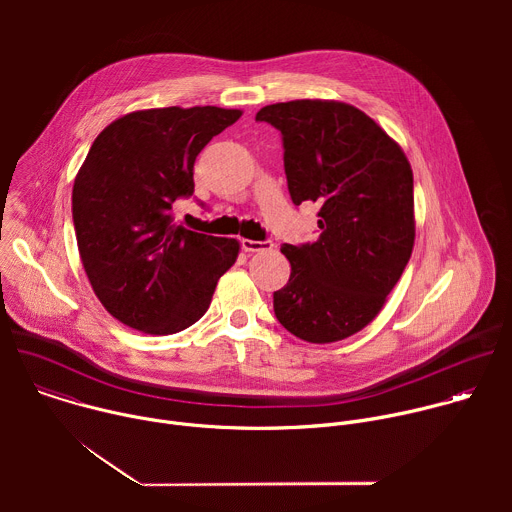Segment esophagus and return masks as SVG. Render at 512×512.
I'll list each match as a JSON object with an SVG mask.
<instances>
[{"label":"esophagus","mask_w":512,"mask_h":512,"mask_svg":"<svg viewBox=\"0 0 512 512\" xmlns=\"http://www.w3.org/2000/svg\"><path fill=\"white\" fill-rule=\"evenodd\" d=\"M241 247L245 253H257V251H271L273 243L271 241H251V239H243Z\"/></svg>","instance_id":"1"}]
</instances>
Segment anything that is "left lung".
I'll return each instance as SVG.
<instances>
[{"instance_id":"left-lung-1","label":"left lung","mask_w":512,"mask_h":512,"mask_svg":"<svg viewBox=\"0 0 512 512\" xmlns=\"http://www.w3.org/2000/svg\"><path fill=\"white\" fill-rule=\"evenodd\" d=\"M255 119L281 131L294 204H320L318 241L281 247L291 275L273 294L275 316L306 342L344 340L375 320L411 257L409 160L379 123L342 101L275 103Z\"/></svg>"}]
</instances>
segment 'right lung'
Masks as SVG:
<instances>
[{"mask_svg":"<svg viewBox=\"0 0 512 512\" xmlns=\"http://www.w3.org/2000/svg\"><path fill=\"white\" fill-rule=\"evenodd\" d=\"M243 111L164 107L127 113L93 141L72 186V221L95 296L121 324L176 334L198 322L239 257V241L174 223L194 192L204 145Z\"/></svg>","mask_w":512,"mask_h":512,"instance_id":"add662e5","label":"right lung"}]
</instances>
